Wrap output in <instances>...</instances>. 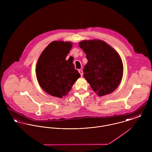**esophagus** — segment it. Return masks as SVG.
<instances>
[{
	"label": "esophagus",
	"instance_id": "34e87169",
	"mask_svg": "<svg viewBox=\"0 0 152 152\" xmlns=\"http://www.w3.org/2000/svg\"><path fill=\"white\" fill-rule=\"evenodd\" d=\"M78 72H79V73L80 74L81 76L82 77V76L83 75V71L81 69H79V70H78Z\"/></svg>",
	"mask_w": 152,
	"mask_h": 152
}]
</instances>
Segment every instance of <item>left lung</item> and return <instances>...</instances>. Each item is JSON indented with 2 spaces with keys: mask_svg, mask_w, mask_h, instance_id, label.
<instances>
[{
  "mask_svg": "<svg viewBox=\"0 0 152 152\" xmlns=\"http://www.w3.org/2000/svg\"><path fill=\"white\" fill-rule=\"evenodd\" d=\"M79 46L88 60L84 77L93 91L99 96L113 92L119 86L124 74L119 54L108 44L98 39L81 41Z\"/></svg>",
  "mask_w": 152,
  "mask_h": 152,
  "instance_id": "left-lung-1",
  "label": "left lung"
}]
</instances>
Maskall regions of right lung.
I'll use <instances>...</instances> for the list:
<instances>
[{
    "label": "right lung",
    "instance_id": "obj_1",
    "mask_svg": "<svg viewBox=\"0 0 152 152\" xmlns=\"http://www.w3.org/2000/svg\"><path fill=\"white\" fill-rule=\"evenodd\" d=\"M72 47L70 42L54 41L40 54L36 65L37 81L47 94L57 98L68 95L81 75L72 61L66 60Z\"/></svg>",
    "mask_w": 152,
    "mask_h": 152
}]
</instances>
